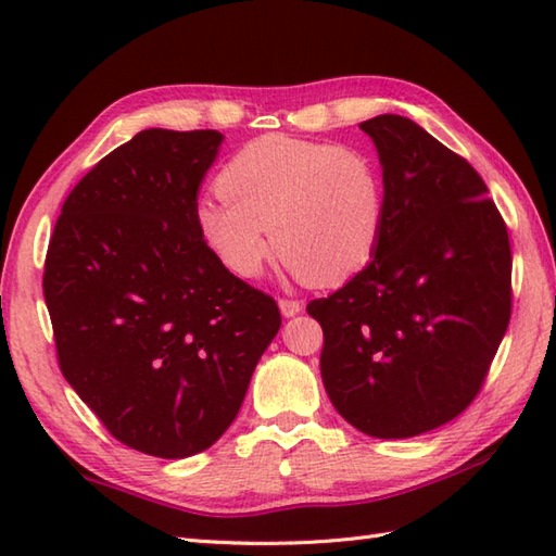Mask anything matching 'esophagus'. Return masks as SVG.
Wrapping results in <instances>:
<instances>
[{
    "mask_svg": "<svg viewBox=\"0 0 556 556\" xmlns=\"http://www.w3.org/2000/svg\"><path fill=\"white\" fill-rule=\"evenodd\" d=\"M279 311H281V315H285V317H293V315H299L303 311V303L301 301H293V299H281L279 301Z\"/></svg>",
    "mask_w": 556,
    "mask_h": 556,
    "instance_id": "1",
    "label": "esophagus"
}]
</instances>
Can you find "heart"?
I'll return each mask as SVG.
<instances>
[{"instance_id": "1", "label": "heart", "mask_w": 556, "mask_h": 556, "mask_svg": "<svg viewBox=\"0 0 556 556\" xmlns=\"http://www.w3.org/2000/svg\"><path fill=\"white\" fill-rule=\"evenodd\" d=\"M217 191L200 200L198 231L245 279L260 277L277 245L308 285L339 287L370 263L384 227L382 172L358 148L255 138L224 164Z\"/></svg>"}]
</instances>
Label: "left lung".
I'll return each instance as SVG.
<instances>
[{
    "label": "left lung",
    "mask_w": 556,
    "mask_h": 556,
    "mask_svg": "<svg viewBox=\"0 0 556 556\" xmlns=\"http://www.w3.org/2000/svg\"><path fill=\"white\" fill-rule=\"evenodd\" d=\"M358 126L382 167V236L308 315L323 325L320 372L339 416L406 440L454 420L485 382L511 317V245L464 157L406 116Z\"/></svg>",
    "instance_id": "8db88e82"
}]
</instances>
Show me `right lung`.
Returning a JSON list of instances; mask_svg holds the SVG:
<instances>
[{
	"label": "right lung",
	"mask_w": 556,
	"mask_h": 556,
	"mask_svg": "<svg viewBox=\"0 0 556 556\" xmlns=\"http://www.w3.org/2000/svg\"><path fill=\"white\" fill-rule=\"evenodd\" d=\"M224 136L148 128L76 184L45 260L59 368L116 440L160 458L227 432L281 325L198 231Z\"/></svg>",
	"instance_id": "add662e5"
}]
</instances>
